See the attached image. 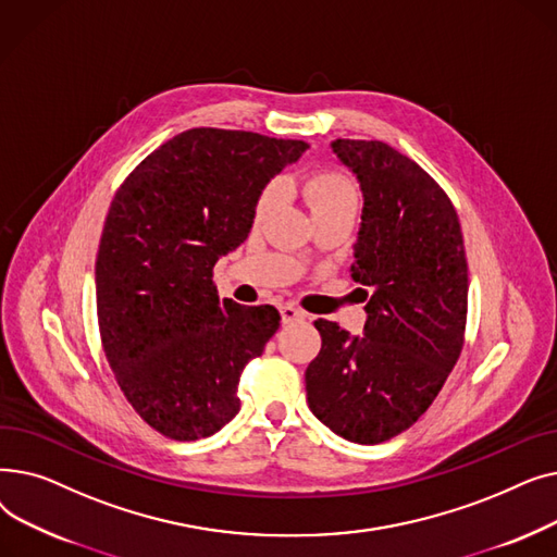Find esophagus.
<instances>
[{"label": "esophagus", "mask_w": 557, "mask_h": 557, "mask_svg": "<svg viewBox=\"0 0 557 557\" xmlns=\"http://www.w3.org/2000/svg\"><path fill=\"white\" fill-rule=\"evenodd\" d=\"M280 313H282V323L284 325H290V323H298V320H305V311L296 309L294 305L280 307Z\"/></svg>", "instance_id": "esophagus-1"}]
</instances>
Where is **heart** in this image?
Segmentation results:
<instances>
[{
	"label": "heart",
	"instance_id": "1",
	"mask_svg": "<svg viewBox=\"0 0 557 557\" xmlns=\"http://www.w3.org/2000/svg\"><path fill=\"white\" fill-rule=\"evenodd\" d=\"M284 187H286L284 183L282 185L271 183L259 194L257 205H255L257 219L267 216L275 208ZM300 196L313 219L338 212V210H357V200H359L355 183L349 181L347 175L336 173V171L311 173L309 178H305L300 185Z\"/></svg>",
	"mask_w": 557,
	"mask_h": 557
}]
</instances>
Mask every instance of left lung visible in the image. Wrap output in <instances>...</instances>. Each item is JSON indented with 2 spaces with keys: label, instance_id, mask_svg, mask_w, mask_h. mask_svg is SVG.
Returning <instances> with one entry per match:
<instances>
[{
  "label": "left lung",
  "instance_id": "obj_1",
  "mask_svg": "<svg viewBox=\"0 0 557 557\" xmlns=\"http://www.w3.org/2000/svg\"><path fill=\"white\" fill-rule=\"evenodd\" d=\"M332 151L363 194L349 271L368 318L361 336L315 320L307 401L345 441L379 445L418 422L460 357L467 259L454 205L420 164L376 139H334Z\"/></svg>",
  "mask_w": 557,
  "mask_h": 557
}]
</instances>
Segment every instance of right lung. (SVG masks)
<instances>
[{
    "instance_id": "right-lung-1",
    "label": "right lung",
    "mask_w": 557,
    "mask_h": 557,
    "mask_svg": "<svg viewBox=\"0 0 557 557\" xmlns=\"http://www.w3.org/2000/svg\"><path fill=\"white\" fill-rule=\"evenodd\" d=\"M298 139L191 128L146 158L114 194L97 255L106 359L139 418L198 441L239 413V376L280 327L271 305L219 298L212 269L239 248Z\"/></svg>"
}]
</instances>
